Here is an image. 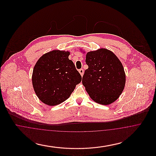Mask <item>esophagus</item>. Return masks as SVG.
Wrapping results in <instances>:
<instances>
[{"instance_id": "obj_1", "label": "esophagus", "mask_w": 156, "mask_h": 156, "mask_svg": "<svg viewBox=\"0 0 156 156\" xmlns=\"http://www.w3.org/2000/svg\"><path fill=\"white\" fill-rule=\"evenodd\" d=\"M79 73H80V74H81V76H83V69H79Z\"/></svg>"}]
</instances>
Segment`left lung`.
I'll use <instances>...</instances> for the list:
<instances>
[{
  "instance_id": "left-lung-1",
  "label": "left lung",
  "mask_w": 156,
  "mask_h": 156,
  "mask_svg": "<svg viewBox=\"0 0 156 156\" xmlns=\"http://www.w3.org/2000/svg\"><path fill=\"white\" fill-rule=\"evenodd\" d=\"M85 62L88 68L82 82L90 98L104 105L114 102L122 94L126 82L120 61L111 51L100 48L87 52Z\"/></svg>"
}]
</instances>
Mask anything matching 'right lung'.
<instances>
[{
    "label": "right lung",
    "mask_w": 156,
    "mask_h": 156,
    "mask_svg": "<svg viewBox=\"0 0 156 156\" xmlns=\"http://www.w3.org/2000/svg\"><path fill=\"white\" fill-rule=\"evenodd\" d=\"M69 51L53 50L43 54L35 64L32 83L38 99L44 104L55 106L70 97L82 77Z\"/></svg>",
    "instance_id": "right-lung-1"
}]
</instances>
